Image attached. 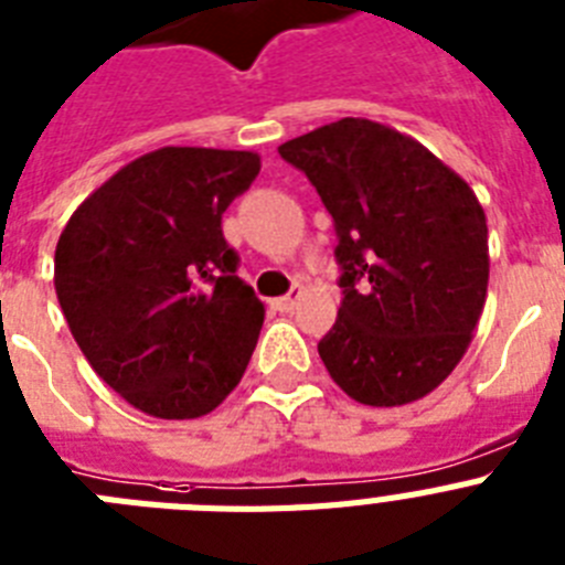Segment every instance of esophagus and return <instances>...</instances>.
I'll return each mask as SVG.
<instances>
[{
    "mask_svg": "<svg viewBox=\"0 0 565 565\" xmlns=\"http://www.w3.org/2000/svg\"><path fill=\"white\" fill-rule=\"evenodd\" d=\"M298 307V292L292 296H284V298H275V310L278 312H292Z\"/></svg>",
    "mask_w": 565,
    "mask_h": 565,
    "instance_id": "34e87169",
    "label": "esophagus"
}]
</instances>
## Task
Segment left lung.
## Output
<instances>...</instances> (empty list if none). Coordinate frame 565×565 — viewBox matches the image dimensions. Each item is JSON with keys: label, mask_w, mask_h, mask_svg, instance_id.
<instances>
[{"label": "left lung", "mask_w": 565, "mask_h": 565, "mask_svg": "<svg viewBox=\"0 0 565 565\" xmlns=\"http://www.w3.org/2000/svg\"><path fill=\"white\" fill-rule=\"evenodd\" d=\"M333 215L344 301L319 341L350 399L428 396L466 355L488 292V224L466 180L419 140L344 117L278 146Z\"/></svg>", "instance_id": "8db88e82"}]
</instances>
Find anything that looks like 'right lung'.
I'll list each match as a JSON object with an SVG mask.
<instances>
[{"label":"right lung","instance_id":"1","mask_svg":"<svg viewBox=\"0 0 565 565\" xmlns=\"http://www.w3.org/2000/svg\"><path fill=\"white\" fill-rule=\"evenodd\" d=\"M258 172L255 151L163 146L94 189L56 241L71 335L143 414H212L253 359L264 305L235 275L221 215Z\"/></svg>","mask_w":565,"mask_h":565}]
</instances>
